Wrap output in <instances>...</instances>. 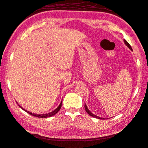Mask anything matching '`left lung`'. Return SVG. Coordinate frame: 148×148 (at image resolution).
Returning a JSON list of instances; mask_svg holds the SVG:
<instances>
[{
	"label": "left lung",
	"instance_id": "left-lung-1",
	"mask_svg": "<svg viewBox=\"0 0 148 148\" xmlns=\"http://www.w3.org/2000/svg\"><path fill=\"white\" fill-rule=\"evenodd\" d=\"M123 41H124V43H125V44L127 46L129 47L131 51H132V47H131V46L130 45V44L128 43V42H127V40H123ZM85 111H87V113L89 114L90 116H92V117H94V118H96V119H102V120H104L105 119H103V118H101V117H99V116H97V115H96V114H93L92 113H91L90 111H89V110L87 108V105H86V104H85Z\"/></svg>",
	"mask_w": 148,
	"mask_h": 148
}]
</instances>
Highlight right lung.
Instances as JSON below:
<instances>
[{
	"label": "right lung",
	"mask_w": 148,
	"mask_h": 148,
	"mask_svg": "<svg viewBox=\"0 0 148 148\" xmlns=\"http://www.w3.org/2000/svg\"><path fill=\"white\" fill-rule=\"evenodd\" d=\"M16 103L17 104H18L17 102H16ZM61 104H62V101H61V103H60V104L58 106V107L56 108V109H55L54 111H51V112H50V113H45V114H36V113H32V112H29V111H28L27 110H25L24 108H23L20 105H19V106L20 107L22 110H23L25 111H26V112H27L28 113H29V114H31V115H32V116H35V117H38V118H48V117H51V116H54V114H56L60 110V109H61Z\"/></svg>",
	"instance_id": "right-lung-1"
}]
</instances>
